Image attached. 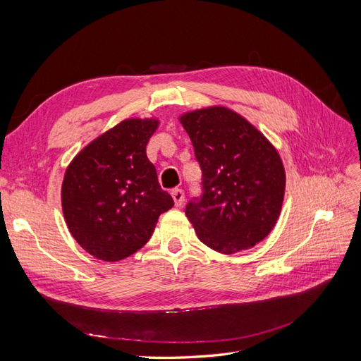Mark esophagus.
I'll list each match as a JSON object with an SVG mask.
<instances>
[{
	"label": "esophagus",
	"instance_id": "obj_1",
	"mask_svg": "<svg viewBox=\"0 0 361 361\" xmlns=\"http://www.w3.org/2000/svg\"><path fill=\"white\" fill-rule=\"evenodd\" d=\"M171 197H173V200H174V206L180 207L182 203H183V200H185V192H183L182 190H179V188H174V190L171 191Z\"/></svg>",
	"mask_w": 361,
	"mask_h": 361
}]
</instances>
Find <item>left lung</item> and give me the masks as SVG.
<instances>
[{
  "mask_svg": "<svg viewBox=\"0 0 361 361\" xmlns=\"http://www.w3.org/2000/svg\"><path fill=\"white\" fill-rule=\"evenodd\" d=\"M202 169V195L185 215L200 241L218 253L255 247L276 226L286 174L269 140L241 114L207 106L179 117Z\"/></svg>",
  "mask_w": 361,
  "mask_h": 361,
  "instance_id": "8db88e82",
  "label": "left lung"
}]
</instances>
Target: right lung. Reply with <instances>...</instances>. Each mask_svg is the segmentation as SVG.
<instances>
[{
  "mask_svg": "<svg viewBox=\"0 0 361 361\" xmlns=\"http://www.w3.org/2000/svg\"><path fill=\"white\" fill-rule=\"evenodd\" d=\"M158 125L157 118L123 120L87 145L64 173V220L75 241L96 259L134 255L174 204L146 155Z\"/></svg>",
  "mask_w": 361,
  "mask_h": 361,
  "instance_id": "right-lung-1",
  "label": "right lung"
}]
</instances>
